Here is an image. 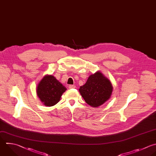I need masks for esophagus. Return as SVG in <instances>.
<instances>
[{
	"instance_id": "esophagus-1",
	"label": "esophagus",
	"mask_w": 156,
	"mask_h": 156,
	"mask_svg": "<svg viewBox=\"0 0 156 156\" xmlns=\"http://www.w3.org/2000/svg\"><path fill=\"white\" fill-rule=\"evenodd\" d=\"M69 88H75L76 86L74 85H69Z\"/></svg>"
}]
</instances>
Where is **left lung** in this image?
<instances>
[{
	"instance_id": "left-lung-1",
	"label": "left lung",
	"mask_w": 156,
	"mask_h": 156,
	"mask_svg": "<svg viewBox=\"0 0 156 156\" xmlns=\"http://www.w3.org/2000/svg\"><path fill=\"white\" fill-rule=\"evenodd\" d=\"M113 87L108 79L100 72L91 75L79 91L90 105L98 107L107 101L111 96Z\"/></svg>"
}]
</instances>
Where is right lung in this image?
<instances>
[{"mask_svg":"<svg viewBox=\"0 0 156 156\" xmlns=\"http://www.w3.org/2000/svg\"><path fill=\"white\" fill-rule=\"evenodd\" d=\"M66 88L53 76H46L39 83L37 93L46 106H53L58 102Z\"/></svg>","mask_w":156,"mask_h":156,"instance_id":"add662e5","label":"right lung"}]
</instances>
